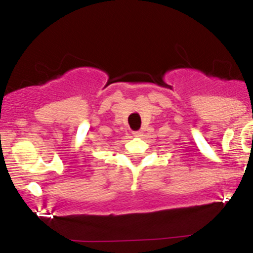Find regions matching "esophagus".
I'll return each mask as SVG.
<instances>
[{
	"label": "esophagus",
	"mask_w": 253,
	"mask_h": 253,
	"mask_svg": "<svg viewBox=\"0 0 253 253\" xmlns=\"http://www.w3.org/2000/svg\"><path fill=\"white\" fill-rule=\"evenodd\" d=\"M134 137H142L143 134H142V131H134Z\"/></svg>",
	"instance_id": "esophagus-1"
}]
</instances>
